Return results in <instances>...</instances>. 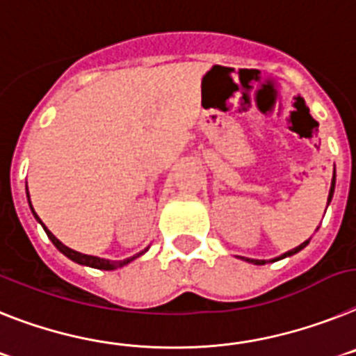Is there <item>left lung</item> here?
Returning <instances> with one entry per match:
<instances>
[{
  "mask_svg": "<svg viewBox=\"0 0 356 356\" xmlns=\"http://www.w3.org/2000/svg\"><path fill=\"white\" fill-rule=\"evenodd\" d=\"M333 191H335V174H333V179H332V188H330V195H327V204L332 202ZM308 242H310V240H307V242H302L301 245L296 247V249H292V251L285 252V254L277 256V258H274V259H272V261H277V259H283V258H286V256L296 254V252H299V251H301V249H305V247L308 245ZM242 259H245V261H249V264H254V265H265V264H267V259H251V258H242Z\"/></svg>",
  "mask_w": 356,
  "mask_h": 356,
  "instance_id": "left-lung-1",
  "label": "left lung"
}]
</instances>
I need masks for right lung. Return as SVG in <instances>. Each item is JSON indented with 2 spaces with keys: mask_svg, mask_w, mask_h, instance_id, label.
I'll return each instance as SVG.
<instances>
[{
  "mask_svg": "<svg viewBox=\"0 0 356 356\" xmlns=\"http://www.w3.org/2000/svg\"><path fill=\"white\" fill-rule=\"evenodd\" d=\"M26 190H29V188H26ZM26 195H29V191H26ZM29 204H30V209H32L33 216H35V220L42 225V229L46 231V234H48L49 240H51V242H54V245L57 247L58 251L63 252L64 256H67V258H70V259H73V261H75V264L88 265V267H92V268H102V270H114V268H120V267H123V265L131 264L132 259L140 258L141 254H145V252L148 251V247H147V249H145V251L138 252V254H136V256H131V258L120 259V261H111V259L98 258V256H89V254H82V252H76V251H73V249H70V247L64 245V243L60 242V240H57V236H54V233H51V231H49L44 224H42L41 218H39V216H37L35 209L32 208V202H30V195H29Z\"/></svg>",
  "mask_w": 356,
  "mask_h": 356,
  "instance_id": "right-lung-1",
  "label": "right lung"
}]
</instances>
